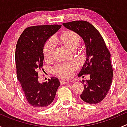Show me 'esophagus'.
I'll return each mask as SVG.
<instances>
[{"mask_svg":"<svg viewBox=\"0 0 127 127\" xmlns=\"http://www.w3.org/2000/svg\"><path fill=\"white\" fill-rule=\"evenodd\" d=\"M71 82V80H64V79H62V80H60V83L61 84H69V83Z\"/></svg>","mask_w":127,"mask_h":127,"instance_id":"esophagus-1","label":"esophagus"}]
</instances>
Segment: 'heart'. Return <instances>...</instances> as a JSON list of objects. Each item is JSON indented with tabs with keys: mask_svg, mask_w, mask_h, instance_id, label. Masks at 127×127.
<instances>
[{
	"mask_svg": "<svg viewBox=\"0 0 127 127\" xmlns=\"http://www.w3.org/2000/svg\"><path fill=\"white\" fill-rule=\"evenodd\" d=\"M60 39L63 43L72 51L75 50L81 44L80 37L72 31H67L63 33L60 36ZM55 48V40L53 38H50L46 42L43 47V56L45 60L52 58ZM78 67V64L75 62L60 64L55 67L54 72L60 77L67 79L71 77Z\"/></svg>",
	"mask_w": 127,
	"mask_h": 127,
	"instance_id": "obj_1",
	"label": "heart"
}]
</instances>
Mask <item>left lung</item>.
<instances>
[{
  "label": "left lung",
  "instance_id": "8db88e82",
  "mask_svg": "<svg viewBox=\"0 0 127 127\" xmlns=\"http://www.w3.org/2000/svg\"><path fill=\"white\" fill-rule=\"evenodd\" d=\"M63 25L80 35L86 48V61L79 76L90 74V79L86 80L80 98L89 104L99 103L107 95L113 77L109 51L99 31L87 21H74Z\"/></svg>",
  "mask_w": 127,
  "mask_h": 127
}]
</instances>
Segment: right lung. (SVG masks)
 I'll return each instance as SVG.
<instances>
[{
  "label": "right lung",
  "mask_w": 127,
  "mask_h": 127,
  "mask_svg": "<svg viewBox=\"0 0 127 127\" xmlns=\"http://www.w3.org/2000/svg\"><path fill=\"white\" fill-rule=\"evenodd\" d=\"M61 25L35 26L26 28L20 35L16 47L15 61L18 80L26 98L34 108L48 107L54 100L60 82L56 77L40 83L37 71L43 66V47Z\"/></svg>",
  "instance_id": "add662e5"
}]
</instances>
